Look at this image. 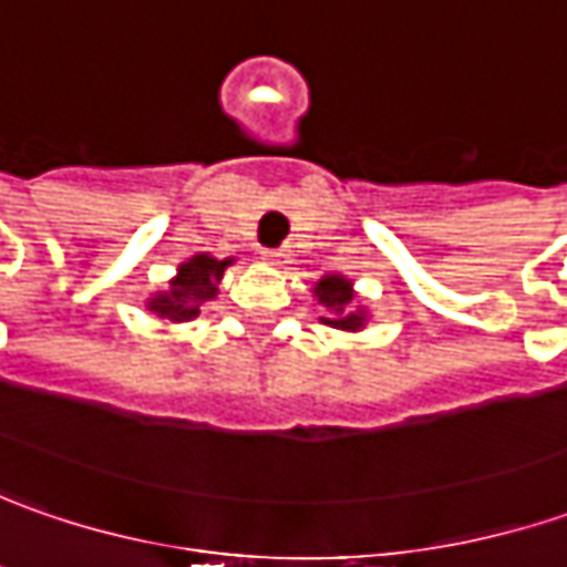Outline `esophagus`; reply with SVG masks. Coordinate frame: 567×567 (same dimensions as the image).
Returning <instances> with one entry per match:
<instances>
[{
    "label": "esophagus",
    "mask_w": 567,
    "mask_h": 567,
    "mask_svg": "<svg viewBox=\"0 0 567 567\" xmlns=\"http://www.w3.org/2000/svg\"><path fill=\"white\" fill-rule=\"evenodd\" d=\"M264 260L269 266H276V269H285V266L291 264V254L285 247H279V250H264Z\"/></svg>",
    "instance_id": "esophagus-1"
}]
</instances>
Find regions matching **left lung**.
I'll list each match as a JSON object with an SVG mask.
<instances>
[{
    "label": "left lung",
    "mask_w": 567,
    "mask_h": 567,
    "mask_svg": "<svg viewBox=\"0 0 567 567\" xmlns=\"http://www.w3.org/2000/svg\"><path fill=\"white\" fill-rule=\"evenodd\" d=\"M313 298L322 303L320 320L332 329H342V332H361L363 326L370 322V310L363 307L358 291H354V282L348 276H339V272H329L322 276L320 282L313 285Z\"/></svg>",
    "instance_id": "obj_1"
}]
</instances>
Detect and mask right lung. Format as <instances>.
<instances>
[{"label":"right lung","instance_id":"obj_1","mask_svg":"<svg viewBox=\"0 0 567 567\" xmlns=\"http://www.w3.org/2000/svg\"><path fill=\"white\" fill-rule=\"evenodd\" d=\"M235 264V257H213V254H194L185 264H178L175 276L168 279L163 291H153L147 301L150 313H156L166 322H190L200 317V307L216 301L219 282H223L225 269Z\"/></svg>","mask_w":567,"mask_h":567}]
</instances>
